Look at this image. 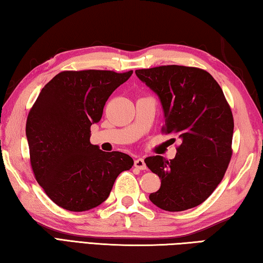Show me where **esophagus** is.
I'll return each mask as SVG.
<instances>
[{"mask_svg": "<svg viewBox=\"0 0 263 263\" xmlns=\"http://www.w3.org/2000/svg\"><path fill=\"white\" fill-rule=\"evenodd\" d=\"M134 166L136 168H139V170H146V165H145L144 159H142V158H139V159L135 160Z\"/></svg>", "mask_w": 263, "mask_h": 263, "instance_id": "esophagus-1", "label": "esophagus"}]
</instances>
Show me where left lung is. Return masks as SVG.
<instances>
[{
  "mask_svg": "<svg viewBox=\"0 0 263 263\" xmlns=\"http://www.w3.org/2000/svg\"><path fill=\"white\" fill-rule=\"evenodd\" d=\"M135 72L162 101L163 134L181 139L174 159L160 156L144 159L162 180L149 199L166 211L194 208L213 194L231 160V107L222 87L203 69L171 64Z\"/></svg>",
  "mask_w": 263,
  "mask_h": 263,
  "instance_id": "8db88e82",
  "label": "left lung"
}]
</instances>
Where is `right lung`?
Listing matches in <instances>:
<instances>
[{
    "mask_svg": "<svg viewBox=\"0 0 263 263\" xmlns=\"http://www.w3.org/2000/svg\"><path fill=\"white\" fill-rule=\"evenodd\" d=\"M133 70H66L54 76L26 120L30 163L35 180L55 204L69 211L93 209L107 199L115 179L134 160L123 153H104L90 143L113 91Z\"/></svg>",
    "mask_w": 263,
    "mask_h": 263,
    "instance_id": "right-lung-1",
    "label": "right lung"
}]
</instances>
